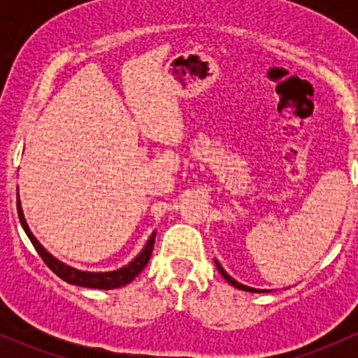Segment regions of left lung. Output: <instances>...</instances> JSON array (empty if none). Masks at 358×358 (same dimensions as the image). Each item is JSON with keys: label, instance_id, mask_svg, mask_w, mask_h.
Returning <instances> with one entry per match:
<instances>
[{"label": "left lung", "instance_id": "left-lung-1", "mask_svg": "<svg viewBox=\"0 0 358 358\" xmlns=\"http://www.w3.org/2000/svg\"><path fill=\"white\" fill-rule=\"evenodd\" d=\"M215 263H216V266H218V272L223 275V279L229 280V284H232L234 287H237V289H243V291H249V292H262L259 289H255V287H248V286H244V284H239V282H237V280H234L232 277H230L229 273H227L225 270L222 268V265H220L218 262H215Z\"/></svg>", "mask_w": 358, "mask_h": 358}]
</instances>
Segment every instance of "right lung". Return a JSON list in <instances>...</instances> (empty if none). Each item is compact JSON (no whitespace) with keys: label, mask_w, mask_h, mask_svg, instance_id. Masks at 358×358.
<instances>
[{"label":"right lung","mask_w":358,"mask_h":358,"mask_svg":"<svg viewBox=\"0 0 358 358\" xmlns=\"http://www.w3.org/2000/svg\"><path fill=\"white\" fill-rule=\"evenodd\" d=\"M17 213H19V220H20V223H22V229L25 230V234H27L29 239H31L32 246H34L36 251H38V255L41 256L43 262L46 263V266H50V270H52L55 275H59L60 279L66 280V282H69V284H74V286L93 287V289H115V287L126 286V284L131 282V280L135 279V277L138 275L143 268H145V265L149 263V259H150V255H152L154 243H156V232H154L152 236H150L149 243H147L145 248H143V251L140 252V255L136 256L131 263H128V265L122 266V268L115 270V272H102V273L100 272L99 273L81 272V270H76V268H72V266H67V265H64V263H60L59 259L53 258V256L50 255V252L46 251V249L43 248L38 241H36V237L32 236V232L29 230L27 223H25L22 208H20V201H17Z\"/></svg>","instance_id":"obj_1"}]
</instances>
